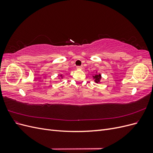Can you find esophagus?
<instances>
[{
    "mask_svg": "<svg viewBox=\"0 0 153 153\" xmlns=\"http://www.w3.org/2000/svg\"><path fill=\"white\" fill-rule=\"evenodd\" d=\"M76 68L78 69H84V67H83V66H77L76 67Z\"/></svg>",
    "mask_w": 153,
    "mask_h": 153,
    "instance_id": "34e87169",
    "label": "esophagus"
}]
</instances>
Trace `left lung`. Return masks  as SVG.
Instances as JSON below:
<instances>
[{
    "mask_svg": "<svg viewBox=\"0 0 153 153\" xmlns=\"http://www.w3.org/2000/svg\"><path fill=\"white\" fill-rule=\"evenodd\" d=\"M101 78V76L100 74H99V75H96L95 76H93V78L94 79V82H96V83L100 82Z\"/></svg>",
    "mask_w": 153,
    "mask_h": 153,
    "instance_id": "1",
    "label": "left lung"
}]
</instances>
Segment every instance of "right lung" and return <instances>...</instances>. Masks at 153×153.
<instances>
[{
	"mask_svg": "<svg viewBox=\"0 0 153 153\" xmlns=\"http://www.w3.org/2000/svg\"><path fill=\"white\" fill-rule=\"evenodd\" d=\"M61 76H62V75H61Z\"/></svg>",
	"mask_w": 153,
	"mask_h": 153,
	"instance_id": "right-lung-1",
	"label": "right lung"
}]
</instances>
